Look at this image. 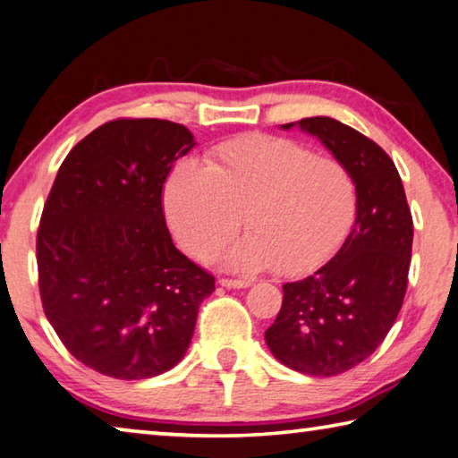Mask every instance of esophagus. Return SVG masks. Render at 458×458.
Instances as JSON below:
<instances>
[{"instance_id": "34e87169", "label": "esophagus", "mask_w": 458, "mask_h": 458, "mask_svg": "<svg viewBox=\"0 0 458 458\" xmlns=\"http://www.w3.org/2000/svg\"><path fill=\"white\" fill-rule=\"evenodd\" d=\"M220 284L226 289H246V286H250V281H246V278H220Z\"/></svg>"}]
</instances>
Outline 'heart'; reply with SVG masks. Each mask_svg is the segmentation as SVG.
<instances>
[{"label": "heart", "mask_w": 458, "mask_h": 458, "mask_svg": "<svg viewBox=\"0 0 458 458\" xmlns=\"http://www.w3.org/2000/svg\"><path fill=\"white\" fill-rule=\"evenodd\" d=\"M164 208L180 244L210 259L242 226L228 267H276L301 276L335 257L358 216V183L344 161L283 137L246 135L222 143L208 165L182 159L164 188Z\"/></svg>", "instance_id": "obj_1"}]
</instances>
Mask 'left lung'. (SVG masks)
<instances>
[{
	"label": "left lung",
	"instance_id": "8db88e82",
	"mask_svg": "<svg viewBox=\"0 0 458 458\" xmlns=\"http://www.w3.org/2000/svg\"><path fill=\"white\" fill-rule=\"evenodd\" d=\"M297 125L350 167L358 216L335 257L283 286V305L265 331L270 353L294 371L344 374L377 350L404 303L412 257V214L394 161L360 131L329 117Z\"/></svg>",
	"mask_w": 458,
	"mask_h": 458
}]
</instances>
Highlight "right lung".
Listing matches in <instances>:
<instances>
[{
    "label": "right lung",
    "instance_id": "right-lung-1",
    "mask_svg": "<svg viewBox=\"0 0 458 458\" xmlns=\"http://www.w3.org/2000/svg\"><path fill=\"white\" fill-rule=\"evenodd\" d=\"M196 145L161 119L105 123L72 147L46 199L36 254L44 313L76 360L117 379L172 369L214 276L182 254L161 193Z\"/></svg>",
    "mask_w": 458,
    "mask_h": 458
}]
</instances>
